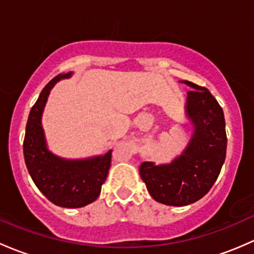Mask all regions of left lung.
<instances>
[{
    "mask_svg": "<svg viewBox=\"0 0 254 254\" xmlns=\"http://www.w3.org/2000/svg\"><path fill=\"white\" fill-rule=\"evenodd\" d=\"M186 112L194 133L181 156L167 165L144 161L139 174L159 203L184 206L203 198L215 184L226 156V130L221 106L210 91L188 80Z\"/></svg>",
    "mask_w": 254,
    "mask_h": 254,
    "instance_id": "1",
    "label": "left lung"
}]
</instances>
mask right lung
I'll use <instances>...</instances> for the list:
<instances>
[{"mask_svg": "<svg viewBox=\"0 0 254 254\" xmlns=\"http://www.w3.org/2000/svg\"><path fill=\"white\" fill-rule=\"evenodd\" d=\"M69 73L59 74L45 85L28 117L23 142L25 165L40 192L54 204L82 208L94 202L101 192L111 165V151L87 160H64L46 148L41 115L52 87Z\"/></svg>", "mask_w": 254, "mask_h": 254, "instance_id": "right-lung-1", "label": "right lung"}]
</instances>
